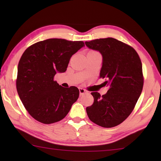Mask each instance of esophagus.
Returning a JSON list of instances; mask_svg holds the SVG:
<instances>
[{
  "label": "esophagus",
  "instance_id": "1",
  "mask_svg": "<svg viewBox=\"0 0 161 161\" xmlns=\"http://www.w3.org/2000/svg\"><path fill=\"white\" fill-rule=\"evenodd\" d=\"M79 91H80V96H82V95H84V94L86 93V91L85 90V89H84L82 88L79 89Z\"/></svg>",
  "mask_w": 161,
  "mask_h": 161
}]
</instances>
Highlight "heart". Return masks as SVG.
I'll use <instances>...</instances> for the list:
<instances>
[{"instance_id": "b5f03b06", "label": "heart", "mask_w": 161, "mask_h": 161, "mask_svg": "<svg viewBox=\"0 0 161 161\" xmlns=\"http://www.w3.org/2000/svg\"><path fill=\"white\" fill-rule=\"evenodd\" d=\"M93 53H98L96 51H94V50H90L88 53V54H93Z\"/></svg>"}]
</instances>
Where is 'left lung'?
I'll return each mask as SVG.
<instances>
[{"mask_svg":"<svg viewBox=\"0 0 161 161\" xmlns=\"http://www.w3.org/2000/svg\"><path fill=\"white\" fill-rule=\"evenodd\" d=\"M103 57L100 78L108 86L101 96L92 92L94 103L86 107L89 119L103 128L114 127L127 119L134 108L143 86L142 63L131 46L112 37L85 42Z\"/></svg>","mask_w":161,"mask_h":161,"instance_id":"obj_1","label":"left lung"}]
</instances>
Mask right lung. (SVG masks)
Masks as SVG:
<instances>
[{"mask_svg":"<svg viewBox=\"0 0 161 161\" xmlns=\"http://www.w3.org/2000/svg\"><path fill=\"white\" fill-rule=\"evenodd\" d=\"M83 41L51 38L26 49L19 61L16 88L22 103L32 118L42 124L61 121L80 94L76 86L64 88L54 80L64 72Z\"/></svg>","mask_w":161,"mask_h":161,"instance_id":"obj_1","label":"right lung"}]
</instances>
